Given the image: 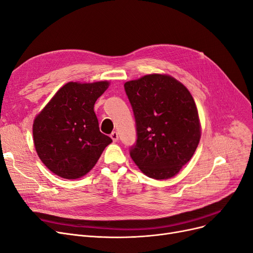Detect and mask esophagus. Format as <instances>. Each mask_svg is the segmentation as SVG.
Instances as JSON below:
<instances>
[{"label": "esophagus", "instance_id": "34e87169", "mask_svg": "<svg viewBox=\"0 0 253 253\" xmlns=\"http://www.w3.org/2000/svg\"><path fill=\"white\" fill-rule=\"evenodd\" d=\"M111 137H112V139H113L114 141H118V139H119V135H118V132H117V131H113L112 134H111Z\"/></svg>", "mask_w": 253, "mask_h": 253}]
</instances>
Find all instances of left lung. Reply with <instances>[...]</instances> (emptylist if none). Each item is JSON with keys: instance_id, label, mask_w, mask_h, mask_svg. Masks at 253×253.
<instances>
[{"instance_id": "8db88e82", "label": "left lung", "mask_w": 253, "mask_h": 253, "mask_svg": "<svg viewBox=\"0 0 253 253\" xmlns=\"http://www.w3.org/2000/svg\"><path fill=\"white\" fill-rule=\"evenodd\" d=\"M124 87L136 126L131 158L150 178L173 177L191 159L201 138L190 92L171 76L156 73L127 82Z\"/></svg>"}]
</instances>
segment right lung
<instances>
[{"instance_id": "add662e5", "label": "right lung", "mask_w": 253, "mask_h": 253, "mask_svg": "<svg viewBox=\"0 0 253 253\" xmlns=\"http://www.w3.org/2000/svg\"><path fill=\"white\" fill-rule=\"evenodd\" d=\"M108 82L63 85L35 118L33 137L44 166L64 179H79L89 172L113 141L101 133L94 104Z\"/></svg>"}]
</instances>
